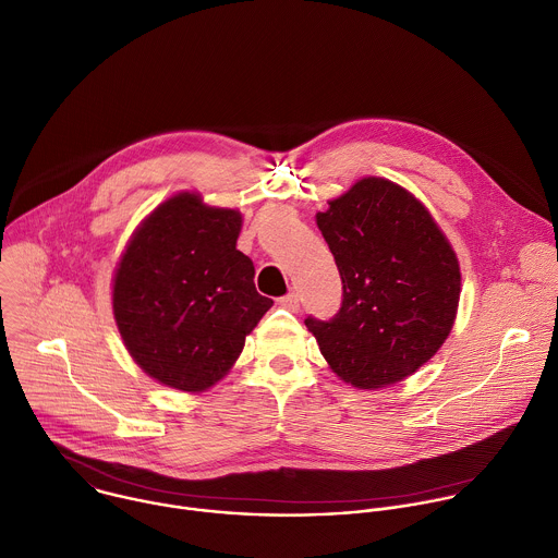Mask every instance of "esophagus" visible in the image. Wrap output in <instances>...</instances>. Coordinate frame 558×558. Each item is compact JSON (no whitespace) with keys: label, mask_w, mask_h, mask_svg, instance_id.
Returning a JSON list of instances; mask_svg holds the SVG:
<instances>
[{"label":"esophagus","mask_w":558,"mask_h":558,"mask_svg":"<svg viewBox=\"0 0 558 558\" xmlns=\"http://www.w3.org/2000/svg\"><path fill=\"white\" fill-rule=\"evenodd\" d=\"M279 305L286 307V310H290V312H299V294L290 292V294L281 296V299H279Z\"/></svg>","instance_id":"1"}]
</instances>
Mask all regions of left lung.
<instances>
[{
	"label": "left lung",
	"mask_w": 558,
	"mask_h": 558,
	"mask_svg": "<svg viewBox=\"0 0 558 558\" xmlns=\"http://www.w3.org/2000/svg\"><path fill=\"white\" fill-rule=\"evenodd\" d=\"M342 279L331 320L305 318L329 368L377 390L418 371L447 340L460 264L427 207L405 187L360 179L316 214Z\"/></svg>",
	"instance_id": "left-lung-1"
}]
</instances>
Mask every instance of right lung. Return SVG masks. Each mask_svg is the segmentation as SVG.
<instances>
[{
	"label": "right lung",
	"instance_id": "right-lung-1",
	"mask_svg": "<svg viewBox=\"0 0 558 558\" xmlns=\"http://www.w3.org/2000/svg\"><path fill=\"white\" fill-rule=\"evenodd\" d=\"M242 214L196 192L163 201L135 229L113 277V316L140 368L163 386L203 392L240 357L272 301L238 251Z\"/></svg>",
	"mask_w": 558,
	"mask_h": 558
}]
</instances>
